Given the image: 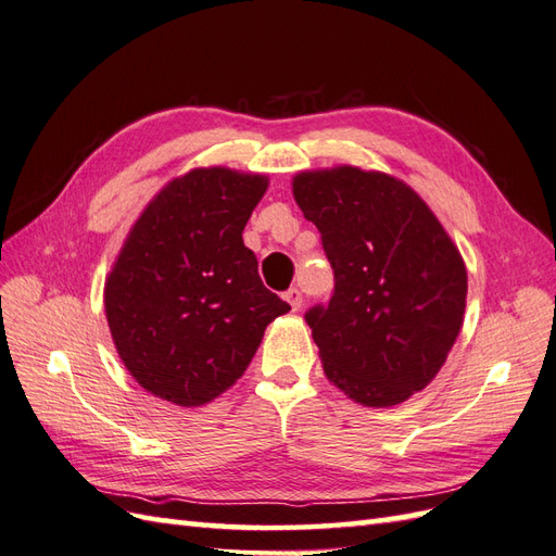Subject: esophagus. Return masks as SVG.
Wrapping results in <instances>:
<instances>
[{
  "instance_id": "obj_1",
  "label": "esophagus",
  "mask_w": 556,
  "mask_h": 556,
  "mask_svg": "<svg viewBox=\"0 0 556 556\" xmlns=\"http://www.w3.org/2000/svg\"><path fill=\"white\" fill-rule=\"evenodd\" d=\"M282 299L288 301V304L292 306V311H299L301 308V301H304V296H301V290H296V288H290L288 292L282 294Z\"/></svg>"
}]
</instances>
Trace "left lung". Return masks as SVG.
Returning <instances> with one entry per match:
<instances>
[{
  "label": "left lung",
  "mask_w": 556,
  "mask_h": 556,
  "mask_svg": "<svg viewBox=\"0 0 556 556\" xmlns=\"http://www.w3.org/2000/svg\"><path fill=\"white\" fill-rule=\"evenodd\" d=\"M333 268L306 311L327 378L364 406H396L441 371L464 323L466 268L406 182L339 166L294 178Z\"/></svg>",
  "instance_id": "1"
}]
</instances>
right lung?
<instances>
[{
    "mask_svg": "<svg viewBox=\"0 0 556 556\" xmlns=\"http://www.w3.org/2000/svg\"><path fill=\"white\" fill-rule=\"evenodd\" d=\"M266 178L194 169L150 201L104 290L117 355L176 406H201L237 382L268 323L290 306L264 288L243 227Z\"/></svg>",
    "mask_w": 556,
    "mask_h": 556,
    "instance_id": "obj_1",
    "label": "right lung"
}]
</instances>
